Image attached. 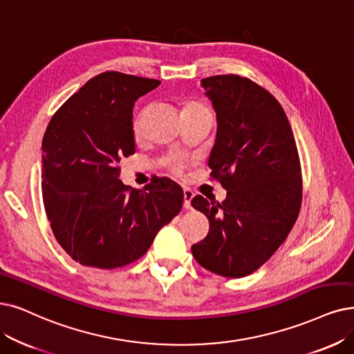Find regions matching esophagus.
Returning <instances> with one entry per match:
<instances>
[{"instance_id": "obj_1", "label": "esophagus", "mask_w": 354, "mask_h": 354, "mask_svg": "<svg viewBox=\"0 0 354 354\" xmlns=\"http://www.w3.org/2000/svg\"><path fill=\"white\" fill-rule=\"evenodd\" d=\"M193 192L190 190H185V203H183V206H185V209H192V199H193Z\"/></svg>"}]
</instances>
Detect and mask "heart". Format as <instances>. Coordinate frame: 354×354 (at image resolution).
<instances>
[{
  "instance_id": "b5f03b06",
  "label": "heart",
  "mask_w": 354,
  "mask_h": 354,
  "mask_svg": "<svg viewBox=\"0 0 354 354\" xmlns=\"http://www.w3.org/2000/svg\"><path fill=\"white\" fill-rule=\"evenodd\" d=\"M194 107H203V106L202 104H197V103H190V104L186 106V109H194ZM133 132H135V135H139V132H140V122L139 120H136L133 123ZM176 171L177 173L181 171V165H176Z\"/></svg>"
}]
</instances>
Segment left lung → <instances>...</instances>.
Segmentation results:
<instances>
[{"label": "left lung", "instance_id": "8db88e82", "mask_svg": "<svg viewBox=\"0 0 354 354\" xmlns=\"http://www.w3.org/2000/svg\"><path fill=\"white\" fill-rule=\"evenodd\" d=\"M202 87L218 122L210 176L228 193L222 203L193 197L210 228L192 252L212 273L244 277L273 256L298 218L299 155L286 113L267 90L239 75L203 78Z\"/></svg>", "mask_w": 354, "mask_h": 354}]
</instances>
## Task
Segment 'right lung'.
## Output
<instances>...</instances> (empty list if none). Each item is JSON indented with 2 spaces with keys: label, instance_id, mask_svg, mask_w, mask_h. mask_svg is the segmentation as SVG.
<instances>
[{
  "label": "right lung",
  "instance_id": "add662e5",
  "mask_svg": "<svg viewBox=\"0 0 354 354\" xmlns=\"http://www.w3.org/2000/svg\"><path fill=\"white\" fill-rule=\"evenodd\" d=\"M158 80L104 73L62 104L41 142V193L56 241L82 266L116 268L151 247L178 215L183 190L155 177L145 190L119 180V162L135 153L133 106Z\"/></svg>",
  "mask_w": 354,
  "mask_h": 354
}]
</instances>
